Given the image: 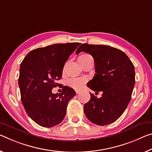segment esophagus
I'll list each match as a JSON object with an SVG mask.
<instances>
[{"label": "esophagus", "instance_id": "esophagus-1", "mask_svg": "<svg viewBox=\"0 0 152 152\" xmlns=\"http://www.w3.org/2000/svg\"><path fill=\"white\" fill-rule=\"evenodd\" d=\"M80 93V91H79V90H76V94H79Z\"/></svg>", "mask_w": 152, "mask_h": 152}]
</instances>
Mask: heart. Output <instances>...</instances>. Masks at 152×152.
Returning <instances> with one entry per match:
<instances>
[{"label":"heart","instance_id":"obj_1","mask_svg":"<svg viewBox=\"0 0 152 152\" xmlns=\"http://www.w3.org/2000/svg\"><path fill=\"white\" fill-rule=\"evenodd\" d=\"M90 56L91 55L88 54L80 55V56L78 57V61L79 62L82 61V60L87 58V57ZM85 81L86 80L84 78H74L70 79V80L68 81V85L72 88H76V89H79L84 85V84L85 83Z\"/></svg>","mask_w":152,"mask_h":152}]
</instances>
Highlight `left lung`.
I'll return each instance as SVG.
<instances>
[{
    "instance_id": "left-lung-1",
    "label": "left lung",
    "mask_w": 152,
    "mask_h": 152,
    "mask_svg": "<svg viewBox=\"0 0 152 152\" xmlns=\"http://www.w3.org/2000/svg\"><path fill=\"white\" fill-rule=\"evenodd\" d=\"M81 51L91 54L95 61L96 74L87 86L103 92L100 98L90 93L84 112L94 124H110L121 116L131 101L135 83L134 65L123 51L109 46L83 44L76 53Z\"/></svg>"
}]
</instances>
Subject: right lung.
<instances>
[{
    "label": "right lung",
    "mask_w": 152,
    "mask_h": 152,
    "mask_svg": "<svg viewBox=\"0 0 152 152\" xmlns=\"http://www.w3.org/2000/svg\"><path fill=\"white\" fill-rule=\"evenodd\" d=\"M79 42L55 44L31 50L21 62L19 76L21 99L27 114L43 127L56 126L66 114L67 103L76 95L63 86L61 93H52L59 85L65 63Z\"/></svg>",
    "instance_id": "right-lung-1"
}]
</instances>
